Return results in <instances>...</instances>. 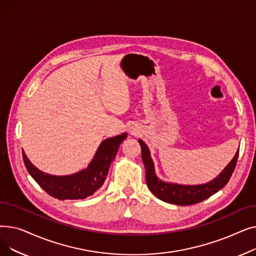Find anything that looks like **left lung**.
I'll return each instance as SVG.
<instances>
[{
    "label": "left lung",
    "mask_w": 256,
    "mask_h": 256,
    "mask_svg": "<svg viewBox=\"0 0 256 256\" xmlns=\"http://www.w3.org/2000/svg\"><path fill=\"white\" fill-rule=\"evenodd\" d=\"M138 141L142 150V160L145 166L147 186L158 199L178 206H190L201 202L221 190L230 180L238 156V150L230 164L219 173L217 178L208 182L200 184H180L165 182L158 178L148 146L141 139Z\"/></svg>",
    "instance_id": "obj_1"
}]
</instances>
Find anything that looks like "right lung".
I'll use <instances>...</instances> for the list:
<instances>
[{
	"label": "right lung",
	"instance_id": "right-lung-1",
	"mask_svg": "<svg viewBox=\"0 0 256 256\" xmlns=\"http://www.w3.org/2000/svg\"><path fill=\"white\" fill-rule=\"evenodd\" d=\"M128 137L126 132L104 140L87 168L70 176H52L35 167L22 150V158L30 176L54 198L84 199L93 195L104 182L119 146Z\"/></svg>",
	"mask_w": 256,
	"mask_h": 256
}]
</instances>
